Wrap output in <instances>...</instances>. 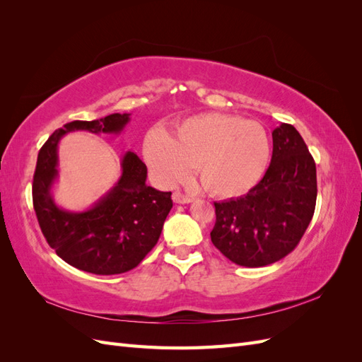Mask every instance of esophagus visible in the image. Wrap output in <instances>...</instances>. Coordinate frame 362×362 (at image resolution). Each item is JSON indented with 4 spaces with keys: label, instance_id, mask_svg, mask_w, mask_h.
Segmentation results:
<instances>
[{
    "label": "esophagus",
    "instance_id": "obj_1",
    "mask_svg": "<svg viewBox=\"0 0 362 362\" xmlns=\"http://www.w3.org/2000/svg\"><path fill=\"white\" fill-rule=\"evenodd\" d=\"M172 199H173L175 204H190L193 201L192 196H187V194H184L181 192H175L172 194Z\"/></svg>",
    "mask_w": 362,
    "mask_h": 362
}]
</instances>
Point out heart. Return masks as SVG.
<instances>
[{
	"label": "heart",
	"mask_w": 362,
	"mask_h": 362,
	"mask_svg": "<svg viewBox=\"0 0 362 362\" xmlns=\"http://www.w3.org/2000/svg\"><path fill=\"white\" fill-rule=\"evenodd\" d=\"M144 157L164 185L185 180L196 166L204 190L217 198H235L261 180L270 140L255 120L205 113L182 120L169 136L152 131L144 141Z\"/></svg>",
	"instance_id": "b5f03b06"
}]
</instances>
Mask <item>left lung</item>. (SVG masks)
<instances>
[{
    "instance_id": "8db88e82",
    "label": "left lung",
    "mask_w": 362,
    "mask_h": 362,
    "mask_svg": "<svg viewBox=\"0 0 362 362\" xmlns=\"http://www.w3.org/2000/svg\"><path fill=\"white\" fill-rule=\"evenodd\" d=\"M272 137V161L262 180L245 196L214 202L211 242L238 266L262 267L288 255L315 210V163L302 136L281 124Z\"/></svg>"
}]
</instances>
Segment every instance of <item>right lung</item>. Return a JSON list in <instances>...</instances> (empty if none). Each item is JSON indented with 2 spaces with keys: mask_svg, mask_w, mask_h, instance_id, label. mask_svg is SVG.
Wrapping results in <instances>:
<instances>
[{
  "mask_svg": "<svg viewBox=\"0 0 362 362\" xmlns=\"http://www.w3.org/2000/svg\"><path fill=\"white\" fill-rule=\"evenodd\" d=\"M128 122V113H113L63 125L39 151L33 178V205L48 245L68 264L95 275H117L139 266L158 242L172 193L146 185L145 163L128 151L120 161L122 175L110 192L86 211L63 210L51 192L59 177L57 146L72 131L119 134Z\"/></svg>",
  "mask_w": 362,
  "mask_h": 362,
  "instance_id": "right-lung-1",
  "label": "right lung"
}]
</instances>
